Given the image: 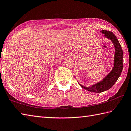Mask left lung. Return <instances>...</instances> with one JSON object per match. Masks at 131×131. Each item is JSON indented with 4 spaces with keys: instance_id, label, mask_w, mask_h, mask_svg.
<instances>
[{
    "instance_id": "8db88e82",
    "label": "left lung",
    "mask_w": 131,
    "mask_h": 131,
    "mask_svg": "<svg viewBox=\"0 0 131 131\" xmlns=\"http://www.w3.org/2000/svg\"><path fill=\"white\" fill-rule=\"evenodd\" d=\"M104 34V36L109 39L113 42L115 48V58L112 70L102 81L97 82L91 87H85L81 84H79L82 88L88 91L93 92H102L111 88L119 78L123 69V51L122 47L114 34L107 30H101L100 31Z\"/></svg>"
}]
</instances>
